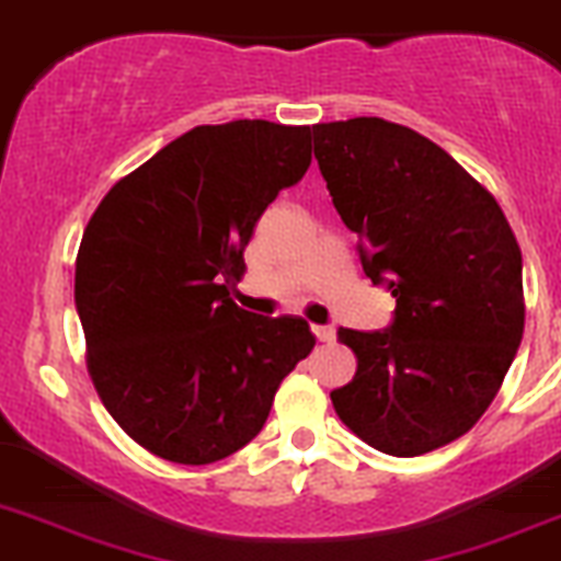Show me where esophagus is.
Returning <instances> with one entry per match:
<instances>
[{"mask_svg": "<svg viewBox=\"0 0 561 561\" xmlns=\"http://www.w3.org/2000/svg\"><path fill=\"white\" fill-rule=\"evenodd\" d=\"M314 336H318V342H331L336 336L334 325H312Z\"/></svg>", "mask_w": 561, "mask_h": 561, "instance_id": "esophagus-1", "label": "esophagus"}]
</instances>
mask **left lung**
I'll return each mask as SVG.
<instances>
[{
	"label": "left lung",
	"instance_id": "obj_1",
	"mask_svg": "<svg viewBox=\"0 0 561 561\" xmlns=\"http://www.w3.org/2000/svg\"><path fill=\"white\" fill-rule=\"evenodd\" d=\"M312 134L364 274L397 301L389 329L336 331L358 367L334 411L378 453H433L477 425L518 353L520 247L493 194L427 136L380 117Z\"/></svg>",
	"mask_w": 561,
	"mask_h": 561
}]
</instances>
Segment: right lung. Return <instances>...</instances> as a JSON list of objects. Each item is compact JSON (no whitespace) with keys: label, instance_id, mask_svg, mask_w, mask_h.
<instances>
[{"label":"right lung","instance_id":"right-lung-1","mask_svg":"<svg viewBox=\"0 0 561 561\" xmlns=\"http://www.w3.org/2000/svg\"><path fill=\"white\" fill-rule=\"evenodd\" d=\"M312 161L309 125H197L108 188L76 257L87 369L139 447L208 466L247 447L309 323L230 298L254 225Z\"/></svg>","mask_w":561,"mask_h":561}]
</instances>
